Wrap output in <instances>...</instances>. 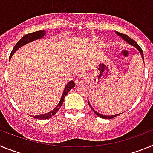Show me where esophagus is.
<instances>
[{
	"label": "esophagus",
	"instance_id": "1",
	"mask_svg": "<svg viewBox=\"0 0 153 153\" xmlns=\"http://www.w3.org/2000/svg\"><path fill=\"white\" fill-rule=\"evenodd\" d=\"M86 79V76L84 74H80V75L76 78V79L75 80L76 85H80L83 83H84L85 80Z\"/></svg>",
	"mask_w": 153,
	"mask_h": 153
}]
</instances>
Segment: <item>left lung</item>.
<instances>
[{
	"label": "left lung",
	"mask_w": 153,
	"mask_h": 153,
	"mask_svg": "<svg viewBox=\"0 0 153 153\" xmlns=\"http://www.w3.org/2000/svg\"><path fill=\"white\" fill-rule=\"evenodd\" d=\"M115 33H117V34L119 36H120V37H121V38L123 39V40H124L126 42H127L128 44H130V45H132V46H133V47H136V49L138 50V51L140 52V55H141V56H142V59H143V61L144 62V56H143V51H142L141 47H140V46L138 45V44H137V43H136V41H135V40H132V38H130V37H129V36H128V35H126V34H123V33H119V32H117V31H115ZM88 104H89V106H90V107H91V109H93V111L94 112V113H95V114L97 115V116H98L99 117H100V118H102V119H108V120H109V119H113V118H114V117H117V116H119V115L121 114V113H119V114L112 115V116H106V115L100 114V113H99L98 112L96 111L95 109H94L93 107H92L91 105H90V102H89V101H88Z\"/></svg>",
	"instance_id": "1"
}]
</instances>
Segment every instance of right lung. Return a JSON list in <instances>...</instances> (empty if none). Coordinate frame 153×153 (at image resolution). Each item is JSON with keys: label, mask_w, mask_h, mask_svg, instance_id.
<instances>
[{"label": "right lung", "mask_w": 153, "mask_h": 153, "mask_svg": "<svg viewBox=\"0 0 153 153\" xmlns=\"http://www.w3.org/2000/svg\"><path fill=\"white\" fill-rule=\"evenodd\" d=\"M45 35H46L45 30H38V31H36V32H33V33H28V34L24 35L22 38L17 42V44H16V45L14 46V47L13 48V50H12L11 53H10V57H9L10 58H10L12 57V56L13 55V53H14L19 49V48H21V47H23V46L29 44V43H30V42H33L36 40H40V39L43 38ZM74 86H75V83H74V81L73 80L70 81V82H69L66 86H65V88L64 90H63V94H62V97H61V99H60V102H59V103L56 105V107L53 109L52 111L49 112V113H44V114L37 115V116H32V117H33V118L35 119H38V120H47V119H49L51 118V117H52L53 116H54V115L57 113L58 110L60 109V108L61 107L62 105H63V100H64L65 97L67 96L68 92L70 91L71 89L74 88Z\"/></svg>", "instance_id": "1"}]
</instances>
